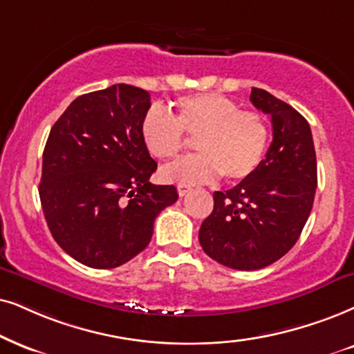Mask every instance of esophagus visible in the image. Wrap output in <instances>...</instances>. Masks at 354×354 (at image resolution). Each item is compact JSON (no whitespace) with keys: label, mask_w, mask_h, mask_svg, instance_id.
Segmentation results:
<instances>
[{"label":"esophagus","mask_w":354,"mask_h":354,"mask_svg":"<svg viewBox=\"0 0 354 354\" xmlns=\"http://www.w3.org/2000/svg\"><path fill=\"white\" fill-rule=\"evenodd\" d=\"M189 191H191L189 186H186V185H178V194H180L181 198H183V196H186Z\"/></svg>","instance_id":"1"}]
</instances>
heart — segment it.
Segmentation results:
<instances>
[{"label": "heart", "mask_w": 354, "mask_h": 354, "mask_svg": "<svg viewBox=\"0 0 354 354\" xmlns=\"http://www.w3.org/2000/svg\"><path fill=\"white\" fill-rule=\"evenodd\" d=\"M196 137L201 153L186 156L162 169L168 183L199 185L222 174L229 181L248 178L259 167L268 145V125L261 114L239 109L230 97L216 93L183 96L171 118L151 107L140 124L145 149L153 158L169 160L185 147V136Z\"/></svg>", "instance_id": "b5f03b06"}]
</instances>
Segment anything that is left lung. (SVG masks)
Here are the masks:
<instances>
[{"mask_svg": "<svg viewBox=\"0 0 354 354\" xmlns=\"http://www.w3.org/2000/svg\"><path fill=\"white\" fill-rule=\"evenodd\" d=\"M250 101L271 115L272 142L254 173L214 192V210L199 230L204 252L240 271L270 266L296 245L317 189L314 140L304 115L265 89L253 88Z\"/></svg>", "mask_w": 354, "mask_h": 354, "instance_id": "left-lung-1", "label": "left lung"}]
</instances>
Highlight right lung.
<instances>
[{"label": "right lung", "mask_w": 354, "mask_h": 354, "mask_svg": "<svg viewBox=\"0 0 354 354\" xmlns=\"http://www.w3.org/2000/svg\"><path fill=\"white\" fill-rule=\"evenodd\" d=\"M150 95L113 84L78 96L48 133L40 204L58 245L89 268H118L144 252L153 222L176 203L174 186L149 181L156 162L140 124Z\"/></svg>", "instance_id": "1"}]
</instances>
